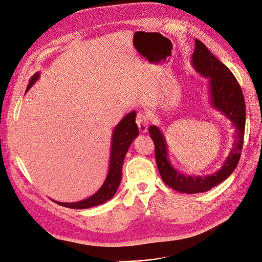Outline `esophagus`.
Instances as JSON below:
<instances>
[{"label":"esophagus","mask_w":262,"mask_h":262,"mask_svg":"<svg viewBox=\"0 0 262 262\" xmlns=\"http://www.w3.org/2000/svg\"><path fill=\"white\" fill-rule=\"evenodd\" d=\"M137 123L139 125V129L142 133H145L146 131H147V128H148V117L147 115H146L144 112H139L138 115H137Z\"/></svg>","instance_id":"obj_1"}]
</instances>
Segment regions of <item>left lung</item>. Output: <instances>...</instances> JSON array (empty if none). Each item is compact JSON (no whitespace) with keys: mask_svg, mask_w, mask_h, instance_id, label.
I'll list each match as a JSON object with an SVG mask.
<instances>
[{"mask_svg":"<svg viewBox=\"0 0 262 262\" xmlns=\"http://www.w3.org/2000/svg\"><path fill=\"white\" fill-rule=\"evenodd\" d=\"M191 64L199 74L208 79L211 106L223 113L232 122L235 134L233 147L221 169L211 175L194 176L181 173L171 164L163 133L158 127L150 125L148 131L155 143L156 161L161 179L172 189L184 193L208 191L232 174L242 151L246 119L245 100L235 77L231 71L222 63L201 40L196 38Z\"/></svg>","mask_w":262,"mask_h":262,"instance_id":"8db88e82","label":"left lung"}]
</instances>
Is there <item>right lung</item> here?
<instances>
[{
    "label": "right lung",
    "instance_id": "add662e5",
    "mask_svg": "<svg viewBox=\"0 0 262 262\" xmlns=\"http://www.w3.org/2000/svg\"><path fill=\"white\" fill-rule=\"evenodd\" d=\"M39 77V73L31 77L29 85L27 87L26 92L32 87L36 80ZM135 117H137V113L135 111L130 112L127 116H124L120 122L115 127L112 135V148H111V157H110V169L105 181L103 185L100 187V189L91 196L81 200L78 202H72V203H63L54 201L59 205L70 207V208H76V210H81V208H89L92 206H97L100 204L105 203L116 193L119 184L121 182L122 176V164L125 154H127L130 145L137 139L139 135V128L138 124L135 123Z\"/></svg>",
    "mask_w": 262,
    "mask_h": 262
}]
</instances>
